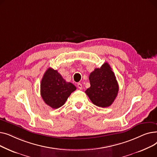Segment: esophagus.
<instances>
[{
	"label": "esophagus",
	"mask_w": 157,
	"mask_h": 157,
	"mask_svg": "<svg viewBox=\"0 0 157 157\" xmlns=\"http://www.w3.org/2000/svg\"><path fill=\"white\" fill-rule=\"evenodd\" d=\"M77 86H78V88H79V89H82V87H83V86H82V84L80 83H78Z\"/></svg>",
	"instance_id": "esophagus-1"
}]
</instances>
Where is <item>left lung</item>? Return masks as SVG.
<instances>
[{"mask_svg":"<svg viewBox=\"0 0 157 157\" xmlns=\"http://www.w3.org/2000/svg\"><path fill=\"white\" fill-rule=\"evenodd\" d=\"M90 87L85 93L94 104L101 108L110 106L117 97L119 86L108 63L96 68L89 76Z\"/></svg>","mask_w":157,"mask_h":157,"instance_id":"8db88e82","label":"left lung"}]
</instances>
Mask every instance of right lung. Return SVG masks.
<instances>
[{
  "label": "right lung",
  "instance_id": "right-lung-1",
  "mask_svg": "<svg viewBox=\"0 0 157 157\" xmlns=\"http://www.w3.org/2000/svg\"><path fill=\"white\" fill-rule=\"evenodd\" d=\"M76 86L66 82L57 71L48 68L40 83V95L44 102L53 109L62 106Z\"/></svg>",
  "mask_w": 157,
  "mask_h": 157
}]
</instances>
